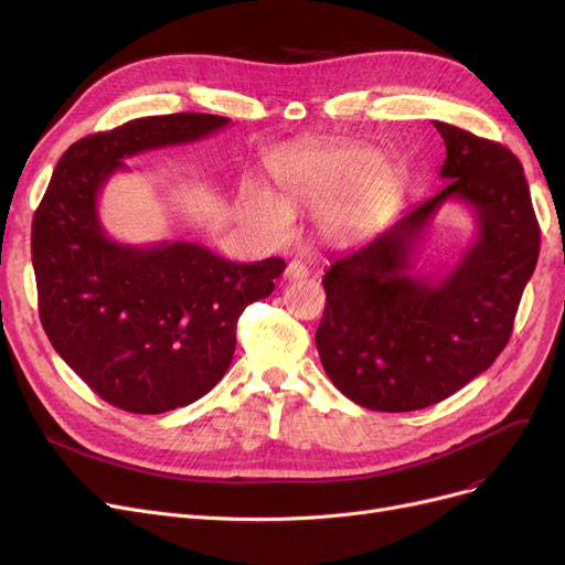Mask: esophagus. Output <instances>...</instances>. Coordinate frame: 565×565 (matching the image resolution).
I'll list each match as a JSON object with an SVG mask.
<instances>
[{
    "instance_id": "34e87169",
    "label": "esophagus",
    "mask_w": 565,
    "mask_h": 565,
    "mask_svg": "<svg viewBox=\"0 0 565 565\" xmlns=\"http://www.w3.org/2000/svg\"><path fill=\"white\" fill-rule=\"evenodd\" d=\"M284 277H286L288 281H295V279H307V277H309V267H307V265H302L300 260H290V263L286 265V273H284Z\"/></svg>"
}]
</instances>
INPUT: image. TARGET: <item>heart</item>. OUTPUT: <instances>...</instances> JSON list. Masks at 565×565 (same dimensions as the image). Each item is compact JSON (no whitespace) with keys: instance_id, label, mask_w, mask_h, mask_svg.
<instances>
[{"instance_id":"b5f03b06","label":"heart","mask_w":565,"mask_h":565,"mask_svg":"<svg viewBox=\"0 0 565 565\" xmlns=\"http://www.w3.org/2000/svg\"><path fill=\"white\" fill-rule=\"evenodd\" d=\"M373 156L364 151H328L316 153L281 173V196L288 203L318 205L345 195L322 220V231L334 241H354L369 235L387 220L401 203L403 175L392 164H373ZM247 213L265 231L281 233L288 224L286 211L270 196L254 192L247 201Z\"/></svg>"}]
</instances>
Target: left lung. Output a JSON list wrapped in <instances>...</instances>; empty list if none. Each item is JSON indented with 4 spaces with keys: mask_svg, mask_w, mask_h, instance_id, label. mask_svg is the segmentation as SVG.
I'll return each mask as SVG.
<instances>
[{
    "mask_svg": "<svg viewBox=\"0 0 565 565\" xmlns=\"http://www.w3.org/2000/svg\"><path fill=\"white\" fill-rule=\"evenodd\" d=\"M447 146L439 194L332 263L316 348L334 387L362 407L412 412L449 398L507 348L541 228L520 160L507 146L433 121ZM467 204L478 237L447 275L416 273L438 207Z\"/></svg>",
    "mask_w": 565,
    "mask_h": 565,
    "instance_id": "1",
    "label": "left lung"
}]
</instances>
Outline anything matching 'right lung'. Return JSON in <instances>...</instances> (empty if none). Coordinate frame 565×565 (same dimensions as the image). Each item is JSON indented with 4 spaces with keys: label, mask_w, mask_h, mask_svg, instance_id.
<instances>
[{
    "label": "right lung",
    "mask_w": 565,
    "mask_h": 565,
    "mask_svg": "<svg viewBox=\"0 0 565 565\" xmlns=\"http://www.w3.org/2000/svg\"><path fill=\"white\" fill-rule=\"evenodd\" d=\"M213 114L146 116L75 141L56 162L32 224L39 313L52 348L103 401L135 414L185 407L211 392L235 352V324L267 298L281 258L233 263L203 245H121L98 196L126 158L199 141Z\"/></svg>",
    "instance_id": "obj_1"
}]
</instances>
